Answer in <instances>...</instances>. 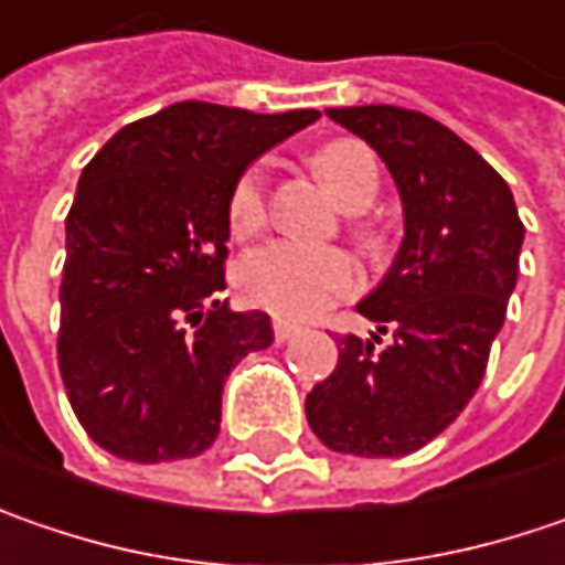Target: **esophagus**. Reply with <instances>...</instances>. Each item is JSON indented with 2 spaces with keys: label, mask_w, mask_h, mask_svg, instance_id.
<instances>
[{
  "label": "esophagus",
  "mask_w": 565,
  "mask_h": 565,
  "mask_svg": "<svg viewBox=\"0 0 565 565\" xmlns=\"http://www.w3.org/2000/svg\"><path fill=\"white\" fill-rule=\"evenodd\" d=\"M297 331H300V326H297V322H287V319H275V341H278V344L290 341V338H294Z\"/></svg>",
  "instance_id": "obj_1"
}]
</instances>
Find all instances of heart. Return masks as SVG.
<instances>
[{
	"label": "heart",
	"mask_w": 565,
	"mask_h": 565,
	"mask_svg": "<svg viewBox=\"0 0 565 565\" xmlns=\"http://www.w3.org/2000/svg\"><path fill=\"white\" fill-rule=\"evenodd\" d=\"M316 170L351 211L366 209L380 189V167L366 145L341 138L316 151ZM268 217V170L253 163L239 173L227 199L234 236L256 234ZM236 287L246 303L287 319H307L356 290V268L348 253L275 239L253 249L236 268Z\"/></svg>",
	"instance_id": "obj_1"
}]
</instances>
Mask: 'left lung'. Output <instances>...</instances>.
Returning a JSON list of instances; mask_svg holds the SVG:
<instances>
[{"mask_svg":"<svg viewBox=\"0 0 565 565\" xmlns=\"http://www.w3.org/2000/svg\"><path fill=\"white\" fill-rule=\"evenodd\" d=\"M388 167L405 239L380 287L356 303L376 331L338 338V366L307 395L331 452H417L475 398L519 278L525 224L505 180L424 113L370 104L326 110ZM380 333H392L385 349Z\"/></svg>","mask_w":565,"mask_h":565,"instance_id":"left-lung-1","label":"left lung"}]
</instances>
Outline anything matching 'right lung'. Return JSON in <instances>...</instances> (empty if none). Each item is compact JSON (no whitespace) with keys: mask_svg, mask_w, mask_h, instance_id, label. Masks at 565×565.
<instances>
[{"mask_svg":"<svg viewBox=\"0 0 565 565\" xmlns=\"http://www.w3.org/2000/svg\"><path fill=\"white\" fill-rule=\"evenodd\" d=\"M319 110L183 100L122 126L85 167L65 217L60 373L87 436L116 458H195L221 433L236 363L275 341L224 290L227 199Z\"/></svg>","mask_w":565,"mask_h":565,"instance_id":"add662e5","label":"right lung"}]
</instances>
